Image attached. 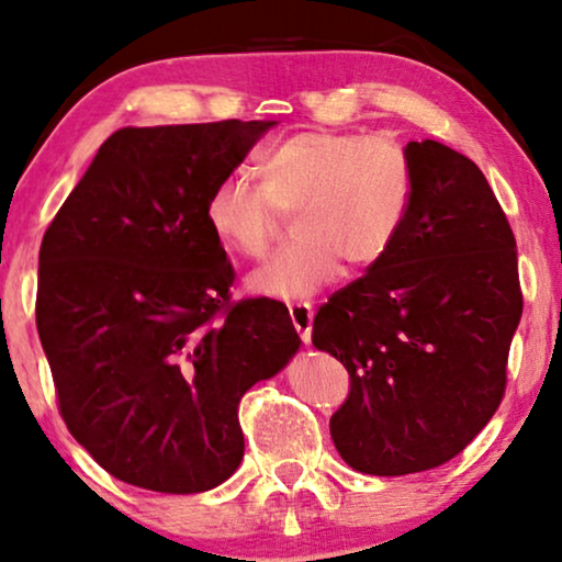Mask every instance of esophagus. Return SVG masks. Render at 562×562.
<instances>
[{"label":"esophagus","mask_w":562,"mask_h":562,"mask_svg":"<svg viewBox=\"0 0 562 562\" xmlns=\"http://www.w3.org/2000/svg\"><path fill=\"white\" fill-rule=\"evenodd\" d=\"M290 322H293L297 337L303 339L305 345L311 342V331H314V308L308 303H295L290 305Z\"/></svg>","instance_id":"34e87169"}]
</instances>
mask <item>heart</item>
Returning <instances> with one entry per match:
<instances>
[{"label":"heart","mask_w":562,"mask_h":562,"mask_svg":"<svg viewBox=\"0 0 562 562\" xmlns=\"http://www.w3.org/2000/svg\"><path fill=\"white\" fill-rule=\"evenodd\" d=\"M261 187L246 176L217 181L204 220L225 251L265 257L293 217L295 238L248 274V290L277 301H303L342 269H366L392 251L415 199V170L386 134L308 130L265 147Z\"/></svg>","instance_id":"b5f03b06"}]
</instances>
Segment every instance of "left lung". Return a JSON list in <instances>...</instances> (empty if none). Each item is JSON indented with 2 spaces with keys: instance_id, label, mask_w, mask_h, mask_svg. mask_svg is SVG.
Segmentation results:
<instances>
[{
  "instance_id": "left-lung-1",
  "label": "left lung",
  "mask_w": 562,
  "mask_h": 562,
  "mask_svg": "<svg viewBox=\"0 0 562 562\" xmlns=\"http://www.w3.org/2000/svg\"><path fill=\"white\" fill-rule=\"evenodd\" d=\"M404 150L415 199L400 238L311 334L350 373L334 446L375 477L432 470L472 443L501 407L524 308L514 231L482 170L436 139Z\"/></svg>"
}]
</instances>
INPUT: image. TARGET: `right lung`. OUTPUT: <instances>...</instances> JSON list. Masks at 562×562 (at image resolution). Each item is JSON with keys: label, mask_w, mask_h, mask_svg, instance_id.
<instances>
[{"label": "right lung", "mask_w": 562, "mask_h": 562, "mask_svg": "<svg viewBox=\"0 0 562 562\" xmlns=\"http://www.w3.org/2000/svg\"><path fill=\"white\" fill-rule=\"evenodd\" d=\"M277 122L124 126L44 233L35 324L59 412L105 472L204 493L244 459L238 402L293 358L288 308L231 301L204 199Z\"/></svg>", "instance_id": "right-lung-1"}]
</instances>
